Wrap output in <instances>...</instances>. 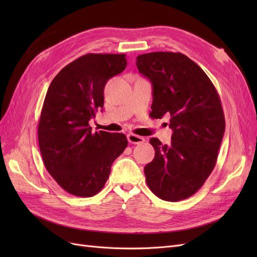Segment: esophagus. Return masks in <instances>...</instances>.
I'll return each instance as SVG.
<instances>
[{
  "label": "esophagus",
  "instance_id": "obj_1",
  "mask_svg": "<svg viewBox=\"0 0 257 257\" xmlns=\"http://www.w3.org/2000/svg\"><path fill=\"white\" fill-rule=\"evenodd\" d=\"M127 141L130 144H133V145H141L145 142V138L142 136H138L135 134H128L127 135Z\"/></svg>",
  "mask_w": 257,
  "mask_h": 257
}]
</instances>
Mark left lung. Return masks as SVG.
<instances>
[{
    "label": "left lung",
    "instance_id": "left-lung-1",
    "mask_svg": "<svg viewBox=\"0 0 257 257\" xmlns=\"http://www.w3.org/2000/svg\"><path fill=\"white\" fill-rule=\"evenodd\" d=\"M152 83L150 116H170L172 144L151 138L154 159L145 166L149 189L163 200L195 194L213 170L225 132L221 99L206 73L180 52H150L136 58Z\"/></svg>",
    "mask_w": 257,
    "mask_h": 257
}]
</instances>
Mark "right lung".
<instances>
[{"label": "right lung", "mask_w": 257, "mask_h": 257, "mask_svg": "<svg viewBox=\"0 0 257 257\" xmlns=\"http://www.w3.org/2000/svg\"><path fill=\"white\" fill-rule=\"evenodd\" d=\"M125 54L88 53L51 81L38 121L44 164L67 193L91 197L104 188L113 161L127 147L122 133H92L89 121L104 106V88L125 69Z\"/></svg>", "instance_id": "obj_1"}]
</instances>
